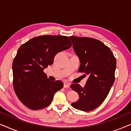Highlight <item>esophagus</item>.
<instances>
[{"label":"esophagus","mask_w":131,"mask_h":131,"mask_svg":"<svg viewBox=\"0 0 131 131\" xmlns=\"http://www.w3.org/2000/svg\"><path fill=\"white\" fill-rule=\"evenodd\" d=\"M64 88H70V84L69 83H64Z\"/></svg>","instance_id":"esophagus-1"}]
</instances>
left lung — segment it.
I'll return each mask as SVG.
<instances>
[{
	"mask_svg": "<svg viewBox=\"0 0 131 131\" xmlns=\"http://www.w3.org/2000/svg\"><path fill=\"white\" fill-rule=\"evenodd\" d=\"M69 38L79 58V71L89 76L84 87L78 83L70 85L79 96L71 105L78 110L89 112L99 107L108 95L115 79L116 60L110 48L101 41L90 37Z\"/></svg>",
	"mask_w": 131,
	"mask_h": 131,
	"instance_id": "1",
	"label": "left lung"
}]
</instances>
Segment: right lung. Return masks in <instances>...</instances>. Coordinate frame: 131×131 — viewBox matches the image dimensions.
<instances>
[{"mask_svg":"<svg viewBox=\"0 0 131 131\" xmlns=\"http://www.w3.org/2000/svg\"><path fill=\"white\" fill-rule=\"evenodd\" d=\"M71 46L67 36L45 35L34 37L19 48L12 63L14 88L18 99L28 108H45L55 93L63 87L60 80L48 79L43 70L53 64L57 53Z\"/></svg>","mask_w":131,"mask_h":131,"instance_id":"add662e5","label":"right lung"}]
</instances>
